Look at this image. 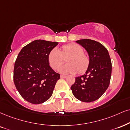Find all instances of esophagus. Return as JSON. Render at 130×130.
Wrapping results in <instances>:
<instances>
[{
  "instance_id": "esophagus-1",
  "label": "esophagus",
  "mask_w": 130,
  "mask_h": 130,
  "mask_svg": "<svg viewBox=\"0 0 130 130\" xmlns=\"http://www.w3.org/2000/svg\"><path fill=\"white\" fill-rule=\"evenodd\" d=\"M66 77H67L66 75H60V78H66Z\"/></svg>"
}]
</instances>
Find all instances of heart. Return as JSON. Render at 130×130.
Returning a JSON list of instances; mask_svg holds the SVG:
<instances>
[{"label": "heart", "instance_id": "b5f03b06", "mask_svg": "<svg viewBox=\"0 0 130 130\" xmlns=\"http://www.w3.org/2000/svg\"><path fill=\"white\" fill-rule=\"evenodd\" d=\"M69 57L67 61L68 64L62 66L58 71L62 74L84 73L89 68L90 60L84 53V49L79 44L72 43L64 45L62 50L54 47L48 55V61L53 69L56 70L64 61V58Z\"/></svg>", "mask_w": 130, "mask_h": 130}]
</instances>
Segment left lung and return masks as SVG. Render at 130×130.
I'll list each match as a JSON object with an SVG mask.
<instances>
[{
	"label": "left lung",
	"instance_id": "left-lung-1",
	"mask_svg": "<svg viewBox=\"0 0 130 130\" xmlns=\"http://www.w3.org/2000/svg\"><path fill=\"white\" fill-rule=\"evenodd\" d=\"M76 43L85 48L90 63L86 73L75 78L70 89L78 100L91 102L98 99L108 87L111 75V61L108 51L94 40L82 39Z\"/></svg>",
	"mask_w": 130,
	"mask_h": 130
}]
</instances>
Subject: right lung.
I'll return each instance as SVG.
<instances>
[{
	"instance_id": "right-lung-1",
	"label": "right lung",
	"mask_w": 130,
	"mask_h": 130,
	"mask_svg": "<svg viewBox=\"0 0 130 130\" xmlns=\"http://www.w3.org/2000/svg\"><path fill=\"white\" fill-rule=\"evenodd\" d=\"M58 42L36 40L24 46L19 52L14 69V83L24 99L39 104L52 96L60 75L48 61L50 51Z\"/></svg>"
}]
</instances>
